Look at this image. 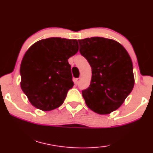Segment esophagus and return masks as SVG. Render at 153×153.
Masks as SVG:
<instances>
[{"instance_id": "obj_1", "label": "esophagus", "mask_w": 153, "mask_h": 153, "mask_svg": "<svg viewBox=\"0 0 153 153\" xmlns=\"http://www.w3.org/2000/svg\"><path fill=\"white\" fill-rule=\"evenodd\" d=\"M81 77H79V78H77V79H74V83H75V84H78L79 82H80L81 81Z\"/></svg>"}]
</instances>
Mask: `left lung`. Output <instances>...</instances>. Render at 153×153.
<instances>
[{"mask_svg":"<svg viewBox=\"0 0 153 153\" xmlns=\"http://www.w3.org/2000/svg\"><path fill=\"white\" fill-rule=\"evenodd\" d=\"M78 41L79 52L92 69L90 86L82 90L86 104L98 114H110L122 105L134 88L131 59L112 39L91 37Z\"/></svg>","mask_w":153,"mask_h":153,"instance_id":"obj_1","label":"left lung"}]
</instances>
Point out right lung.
Returning a JSON list of instances; mask_svg holds the SVG:
<instances>
[{"label":"right lung","mask_w":153,"mask_h":153,"mask_svg":"<svg viewBox=\"0 0 153 153\" xmlns=\"http://www.w3.org/2000/svg\"><path fill=\"white\" fill-rule=\"evenodd\" d=\"M79 51L78 41L53 37L28 49L20 66L21 88L33 106L53 110L64 102L74 86L68 59Z\"/></svg>","instance_id":"obj_1"}]
</instances>
